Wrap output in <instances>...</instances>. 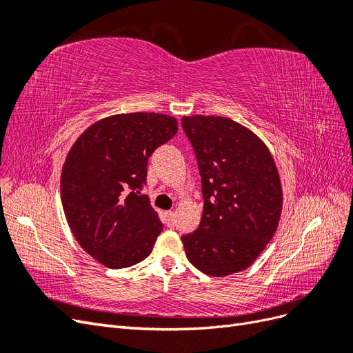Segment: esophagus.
I'll return each instance as SVG.
<instances>
[{
	"mask_svg": "<svg viewBox=\"0 0 353 353\" xmlns=\"http://www.w3.org/2000/svg\"><path fill=\"white\" fill-rule=\"evenodd\" d=\"M165 222L168 227H174L175 225V213L172 210L165 212Z\"/></svg>",
	"mask_w": 353,
	"mask_h": 353,
	"instance_id": "1",
	"label": "esophagus"
}]
</instances>
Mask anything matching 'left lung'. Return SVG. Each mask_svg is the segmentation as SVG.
Segmentation results:
<instances>
[{"instance_id":"1","label":"left lung","mask_w":353,"mask_h":353,"mask_svg":"<svg viewBox=\"0 0 353 353\" xmlns=\"http://www.w3.org/2000/svg\"><path fill=\"white\" fill-rule=\"evenodd\" d=\"M197 159L203 213L184 234L187 259L212 276L240 272L274 237L283 190L274 159L248 128L221 116L181 119Z\"/></svg>"}]
</instances>
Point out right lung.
Returning <instances> with one entry per match:
<instances>
[{
    "label": "right lung",
    "instance_id": "1",
    "mask_svg": "<svg viewBox=\"0 0 353 353\" xmlns=\"http://www.w3.org/2000/svg\"><path fill=\"white\" fill-rule=\"evenodd\" d=\"M178 131L160 113H128L91 125L63 165L60 193L81 248L108 268H128L152 253L162 222L141 190L148 157Z\"/></svg>",
    "mask_w": 353,
    "mask_h": 353
}]
</instances>
